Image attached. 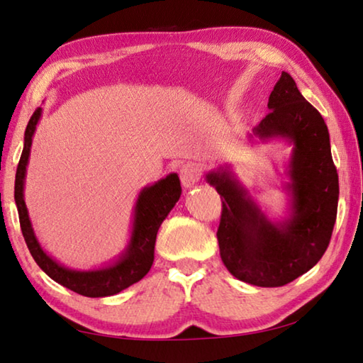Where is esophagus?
Returning a JSON list of instances; mask_svg holds the SVG:
<instances>
[{
	"instance_id": "obj_1",
	"label": "esophagus",
	"mask_w": 363,
	"mask_h": 363,
	"mask_svg": "<svg viewBox=\"0 0 363 363\" xmlns=\"http://www.w3.org/2000/svg\"><path fill=\"white\" fill-rule=\"evenodd\" d=\"M201 176V169L196 163H184L179 169V177L184 187H194Z\"/></svg>"
}]
</instances>
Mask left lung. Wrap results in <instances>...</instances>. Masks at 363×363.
Returning a JSON list of instances; mask_svg holds the SVG:
<instances>
[{"label":"left lung","instance_id":"1","mask_svg":"<svg viewBox=\"0 0 363 363\" xmlns=\"http://www.w3.org/2000/svg\"><path fill=\"white\" fill-rule=\"evenodd\" d=\"M268 108L254 133L294 141L292 219L273 225L228 174L211 173L206 179L222 200L217 241L223 265L247 284L281 287L311 269L324 255L337 220L340 187L327 125L291 74L282 72Z\"/></svg>","mask_w":363,"mask_h":363}]
</instances>
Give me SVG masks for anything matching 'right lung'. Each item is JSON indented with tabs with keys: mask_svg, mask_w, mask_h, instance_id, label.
I'll return each instance as SVG.
<instances>
[{
	"mask_svg": "<svg viewBox=\"0 0 363 363\" xmlns=\"http://www.w3.org/2000/svg\"><path fill=\"white\" fill-rule=\"evenodd\" d=\"M39 117H41V108H36L25 130V144L21 160L17 164L14 187L18 220H21L22 235L30 254L45 274L50 276L58 284L68 287L69 291L79 295L108 296L122 292L123 289L141 281L152 267L157 232H159V227L162 225L164 217L168 216L181 196L179 177L173 173L154 184V186L143 190L135 209L133 235H131L130 246L121 262H117L114 267L98 269V272H72V269L63 268L52 260L38 245L23 201L25 169L26 163H28L31 136L35 133Z\"/></svg>",
	"mask_w": 363,
	"mask_h": 363,
	"instance_id": "1",
	"label": "right lung"
}]
</instances>
